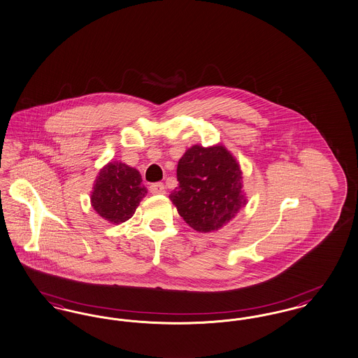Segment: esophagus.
<instances>
[{"label": "esophagus", "mask_w": 358, "mask_h": 358, "mask_svg": "<svg viewBox=\"0 0 358 358\" xmlns=\"http://www.w3.org/2000/svg\"><path fill=\"white\" fill-rule=\"evenodd\" d=\"M152 194L153 195H160V194H166V187L163 183H153L150 186Z\"/></svg>", "instance_id": "34e87169"}]
</instances>
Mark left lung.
<instances>
[{"label":"left lung","mask_w":358,"mask_h":358,"mask_svg":"<svg viewBox=\"0 0 358 358\" xmlns=\"http://www.w3.org/2000/svg\"><path fill=\"white\" fill-rule=\"evenodd\" d=\"M176 176L179 186L171 192V202L199 233L224 227L248 203L240 163L222 144L189 147L178 162Z\"/></svg>","instance_id":"obj_1"}]
</instances>
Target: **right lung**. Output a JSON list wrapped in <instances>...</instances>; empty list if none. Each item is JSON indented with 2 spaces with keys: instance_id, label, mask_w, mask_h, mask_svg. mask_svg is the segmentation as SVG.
Segmentation results:
<instances>
[{
  "instance_id": "right-lung-1",
  "label": "right lung",
  "mask_w": 358,
  "mask_h": 358,
  "mask_svg": "<svg viewBox=\"0 0 358 358\" xmlns=\"http://www.w3.org/2000/svg\"><path fill=\"white\" fill-rule=\"evenodd\" d=\"M140 172L114 160L105 164L95 178L90 194L92 206L105 221L118 225L132 218L148 189Z\"/></svg>"
}]
</instances>
